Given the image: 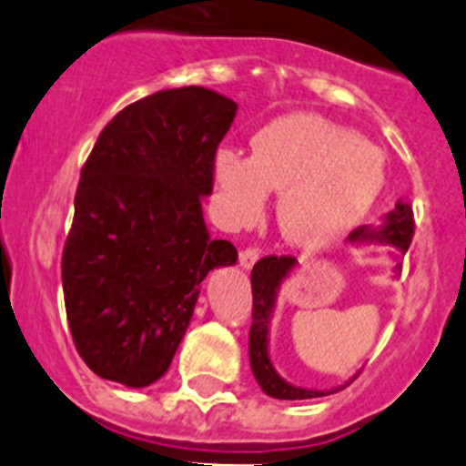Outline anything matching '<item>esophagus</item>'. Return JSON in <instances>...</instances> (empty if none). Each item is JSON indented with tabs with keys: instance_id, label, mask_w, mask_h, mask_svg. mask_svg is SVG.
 Masks as SVG:
<instances>
[{
	"instance_id": "1",
	"label": "esophagus",
	"mask_w": 466,
	"mask_h": 466,
	"mask_svg": "<svg viewBox=\"0 0 466 466\" xmlns=\"http://www.w3.org/2000/svg\"><path fill=\"white\" fill-rule=\"evenodd\" d=\"M258 259H259L258 248H246V250H241V253H238V264H241L243 268H253Z\"/></svg>"
}]
</instances>
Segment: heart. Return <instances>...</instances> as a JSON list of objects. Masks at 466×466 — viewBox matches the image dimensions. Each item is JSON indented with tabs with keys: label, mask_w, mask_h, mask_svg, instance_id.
Listing matches in <instances>:
<instances>
[{
	"label": "heart",
	"mask_w": 466,
	"mask_h": 466,
	"mask_svg": "<svg viewBox=\"0 0 466 466\" xmlns=\"http://www.w3.org/2000/svg\"><path fill=\"white\" fill-rule=\"evenodd\" d=\"M386 184L380 147L312 112L273 119L253 135V154L223 147L213 156V186L223 218L250 225L278 194L276 223L299 248L317 250L350 234Z\"/></svg>",
	"instance_id": "b5f03b06"
}]
</instances>
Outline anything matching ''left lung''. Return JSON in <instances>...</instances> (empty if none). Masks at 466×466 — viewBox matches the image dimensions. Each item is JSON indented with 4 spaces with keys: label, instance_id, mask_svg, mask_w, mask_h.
<instances>
[{
    "label": "left lung",
    "instance_id": "8db88e82",
    "mask_svg": "<svg viewBox=\"0 0 466 466\" xmlns=\"http://www.w3.org/2000/svg\"><path fill=\"white\" fill-rule=\"evenodd\" d=\"M411 237H414V211H411L410 202H398L393 211H389L381 220V225L370 228L354 229L347 237V243L354 246H368V243H380V246H390L395 250V268L400 271V258L410 250ZM297 268V259L289 255H268V258L259 259L250 273V285H253V326H250V338H248V351H250V368L258 380L259 389L267 395L276 400H308V398H321V395L336 393V390L345 389L338 386L331 390H315V389H301L289 381L282 380L278 370L273 368L271 356H268V326H271L273 308H276L278 292L280 285L289 278V273Z\"/></svg>",
    "mask_w": 466,
    "mask_h": 466
}]
</instances>
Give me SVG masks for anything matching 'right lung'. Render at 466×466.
Returning <instances> with one entry per match:
<instances>
[{
    "label": "right lung",
    "instance_id": "add662e5",
    "mask_svg": "<svg viewBox=\"0 0 466 466\" xmlns=\"http://www.w3.org/2000/svg\"><path fill=\"white\" fill-rule=\"evenodd\" d=\"M238 106L179 86L130 103L96 140L62 258L73 342L91 370L128 389L167 372L208 271L237 248L211 238L202 198Z\"/></svg>",
    "mask_w": 466,
    "mask_h": 466
}]
</instances>
